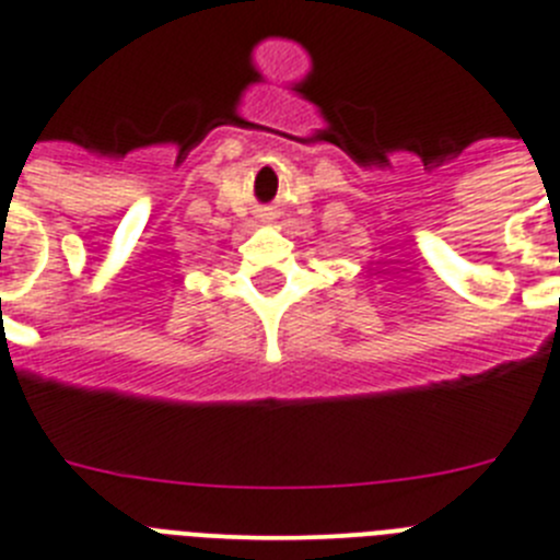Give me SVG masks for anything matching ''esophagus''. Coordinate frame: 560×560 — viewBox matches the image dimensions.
<instances>
[{"instance_id": "obj_1", "label": "esophagus", "mask_w": 560, "mask_h": 560, "mask_svg": "<svg viewBox=\"0 0 560 560\" xmlns=\"http://www.w3.org/2000/svg\"><path fill=\"white\" fill-rule=\"evenodd\" d=\"M259 218L265 220V223H270V220H276V211H273V209H265V211H261V214H259Z\"/></svg>"}]
</instances>
